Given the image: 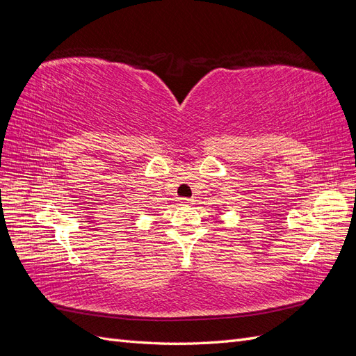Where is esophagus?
I'll return each mask as SVG.
<instances>
[{
	"instance_id": "34e87169",
	"label": "esophagus",
	"mask_w": 356,
	"mask_h": 356,
	"mask_svg": "<svg viewBox=\"0 0 356 356\" xmlns=\"http://www.w3.org/2000/svg\"><path fill=\"white\" fill-rule=\"evenodd\" d=\"M179 202H181V204L182 207H187V204H190V203H193V199H179Z\"/></svg>"
}]
</instances>
